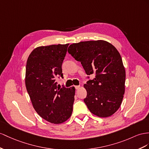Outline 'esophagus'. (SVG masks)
Instances as JSON below:
<instances>
[{
  "label": "esophagus",
  "mask_w": 149,
  "mask_h": 149,
  "mask_svg": "<svg viewBox=\"0 0 149 149\" xmlns=\"http://www.w3.org/2000/svg\"><path fill=\"white\" fill-rule=\"evenodd\" d=\"M75 89H79L80 88V86H75Z\"/></svg>",
  "instance_id": "1"
}]
</instances>
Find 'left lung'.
<instances>
[{
	"instance_id": "1",
	"label": "left lung",
	"mask_w": 149,
	"mask_h": 149,
	"mask_svg": "<svg viewBox=\"0 0 149 149\" xmlns=\"http://www.w3.org/2000/svg\"><path fill=\"white\" fill-rule=\"evenodd\" d=\"M68 52L81 63L87 75H95L84 85L87 91L84 101L89 111L99 117L111 116L120 107L125 94V70L120 53L103 40L73 43Z\"/></svg>"
}]
</instances>
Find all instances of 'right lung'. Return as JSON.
<instances>
[{
  "mask_svg": "<svg viewBox=\"0 0 149 149\" xmlns=\"http://www.w3.org/2000/svg\"><path fill=\"white\" fill-rule=\"evenodd\" d=\"M69 44L52 45L35 48L26 67L25 84L34 109L45 120L54 124L71 116L75 87L57 86L56 78H63L62 65Z\"/></svg>",
  "mask_w": 149,
  "mask_h": 149,
  "instance_id": "1",
  "label": "right lung"
}]
</instances>
